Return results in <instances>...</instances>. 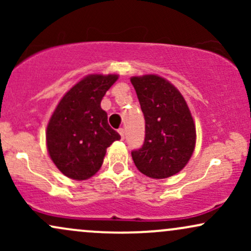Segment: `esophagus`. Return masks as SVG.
<instances>
[{
	"instance_id": "obj_1",
	"label": "esophagus",
	"mask_w": 251,
	"mask_h": 251,
	"mask_svg": "<svg viewBox=\"0 0 251 251\" xmlns=\"http://www.w3.org/2000/svg\"><path fill=\"white\" fill-rule=\"evenodd\" d=\"M118 132H119V134H120V137H122V139H125V129L119 128V129H118Z\"/></svg>"
}]
</instances>
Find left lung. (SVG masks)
<instances>
[{
    "label": "left lung",
    "instance_id": "1",
    "mask_svg": "<svg viewBox=\"0 0 251 251\" xmlns=\"http://www.w3.org/2000/svg\"><path fill=\"white\" fill-rule=\"evenodd\" d=\"M145 118V140L131 152L142 174L163 179L180 171L195 150L196 127L180 92L163 77H131Z\"/></svg>",
    "mask_w": 251,
    "mask_h": 251
}]
</instances>
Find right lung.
<instances>
[{
  "instance_id": "obj_1",
  "label": "right lung",
  "mask_w": 251,
  "mask_h": 251,
  "mask_svg": "<svg viewBox=\"0 0 251 251\" xmlns=\"http://www.w3.org/2000/svg\"><path fill=\"white\" fill-rule=\"evenodd\" d=\"M118 75L83 77L60 100L47 126V149L56 168L72 179L85 180L101 168L106 149L120 139L100 107Z\"/></svg>"
}]
</instances>
